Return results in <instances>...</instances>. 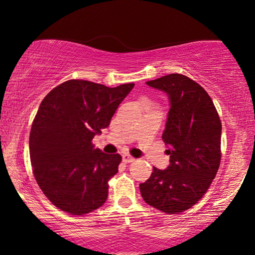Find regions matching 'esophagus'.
Masks as SVG:
<instances>
[{
	"instance_id": "34e87169",
	"label": "esophagus",
	"mask_w": 255,
	"mask_h": 255,
	"mask_svg": "<svg viewBox=\"0 0 255 255\" xmlns=\"http://www.w3.org/2000/svg\"><path fill=\"white\" fill-rule=\"evenodd\" d=\"M122 157H123V161L125 162V163H130V162H133L135 160L134 157H132L131 155H128V154H123L122 155Z\"/></svg>"
}]
</instances>
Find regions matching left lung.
<instances>
[{"mask_svg":"<svg viewBox=\"0 0 255 255\" xmlns=\"http://www.w3.org/2000/svg\"><path fill=\"white\" fill-rule=\"evenodd\" d=\"M168 95V113L162 139L170 164L153 168L139 185L145 202L163 213L178 214L200 200L221 162V124L212 99L189 77L171 73L146 83Z\"/></svg>","mask_w":255,"mask_h":255,"instance_id":"8db88e82","label":"left lung"}]
</instances>
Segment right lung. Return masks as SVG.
I'll return each mask as SVG.
<instances>
[{"label":"right lung","instance_id":"1","mask_svg":"<svg viewBox=\"0 0 255 255\" xmlns=\"http://www.w3.org/2000/svg\"><path fill=\"white\" fill-rule=\"evenodd\" d=\"M133 86L71 79L42 100L29 133V156L36 183L57 208L83 215L106 202L122 156L94 148L92 139L109 127Z\"/></svg>","mask_w":255,"mask_h":255}]
</instances>
